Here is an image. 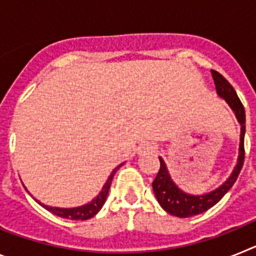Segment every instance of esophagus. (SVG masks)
I'll list each match as a JSON object with an SVG mask.
<instances>
[{
  "mask_svg": "<svg viewBox=\"0 0 256 256\" xmlns=\"http://www.w3.org/2000/svg\"><path fill=\"white\" fill-rule=\"evenodd\" d=\"M156 152V148L151 144H144L142 146H140L138 154L140 155H144V154H154Z\"/></svg>",
  "mask_w": 256,
  "mask_h": 256,
  "instance_id": "esophagus-1",
  "label": "esophagus"
}]
</instances>
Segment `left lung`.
I'll return each mask as SVG.
<instances>
[{"label":"left lung","mask_w":256,"mask_h":256,"mask_svg":"<svg viewBox=\"0 0 256 256\" xmlns=\"http://www.w3.org/2000/svg\"><path fill=\"white\" fill-rule=\"evenodd\" d=\"M212 76L214 83H216V94L232 108V112L236 115L237 122L241 126L238 158H237L236 166L234 168V172L230 173V177L227 178V180H224L216 190H212L208 194H202V195H192V194H187L182 188H180L176 182L172 180L164 159L159 158L160 169L159 173L156 174L155 180L152 182L154 194L159 201L160 206L165 212L174 216H180V218H190V216H198V214H201L214 206L234 184L240 172L242 169L244 159H245V148H244V138H245L246 130L245 108L240 101L234 88L230 84V82L224 76L216 70H212Z\"/></svg>","instance_id":"1"}]
</instances>
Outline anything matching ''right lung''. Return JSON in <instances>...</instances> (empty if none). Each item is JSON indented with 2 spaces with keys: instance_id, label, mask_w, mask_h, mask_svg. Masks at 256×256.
Masks as SVG:
<instances>
[{
  "instance_id": "add662e5",
  "label": "right lung",
  "mask_w": 256,
  "mask_h": 256,
  "mask_svg": "<svg viewBox=\"0 0 256 256\" xmlns=\"http://www.w3.org/2000/svg\"><path fill=\"white\" fill-rule=\"evenodd\" d=\"M123 164L124 162H122L120 165H118L116 168L112 172V174L108 176V180H106V183L104 184V187H102V190H101L100 194H98V195H97L94 200L90 201L88 204L82 205V206L56 208V206H50V205L42 204L40 201L36 200V198L34 200L37 201L40 206H44V209L48 210L50 212H52V214H55V216H61V218L72 219V220H87V219H90V218H92V216H96L97 212L101 210V208L104 206V204H105V201H106V198H108V190H110V186H112V177H114L115 172L120 168Z\"/></svg>"
}]
</instances>
